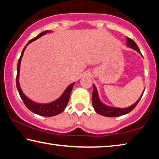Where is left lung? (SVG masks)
Masks as SVG:
<instances>
[{
	"label": "left lung",
	"mask_w": 159,
	"mask_h": 159,
	"mask_svg": "<svg viewBox=\"0 0 159 159\" xmlns=\"http://www.w3.org/2000/svg\"><path fill=\"white\" fill-rule=\"evenodd\" d=\"M127 46L132 48L134 50H136L137 52L141 54L140 50H139V48L137 44L135 43L133 40H132L130 38L127 37ZM141 55H142L141 54ZM144 92L140 96V98L138 99V100L135 103L133 104V105L127 107V108H118V107H113L110 106H107L104 103H102L100 99L99 98L98 90L95 87V85H93V105L94 109H95V111L98 114L107 117H116L120 116L127 114L128 113H130L132 110H133L134 107L137 106V104H138L139 101L140 100L142 95H143Z\"/></svg>",
	"instance_id": "1"
}]
</instances>
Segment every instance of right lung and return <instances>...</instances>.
Returning a JSON list of instances; mask_svg holds the SVG:
<instances>
[{
	"label": "right lung",
	"instance_id": "obj_1",
	"mask_svg": "<svg viewBox=\"0 0 159 159\" xmlns=\"http://www.w3.org/2000/svg\"><path fill=\"white\" fill-rule=\"evenodd\" d=\"M49 32H51V31L48 30V31H45L43 32H42V33L38 35L37 36L30 40V41L28 42V43L26 45V46L23 49L22 52H21L20 59H19V61L17 63V78H16V85H17V88L18 90L19 94H20L21 98L24 102V103H25V106L27 107L31 111L34 113V114L42 116H48V117L54 116L61 114V113L64 111L69 102V97H70V95H71L72 88H73V86L75 83H72L71 84H70L68 87L66 88L65 90H64V92L63 93L62 95H61L57 99H56V100H55L54 102H50V103L40 104L31 100L30 99H29L24 94V93L22 92V90H21L20 88V83H19V76H20V64H21V57H22L24 51L25 50L26 46H27L29 43H31V42L36 41V39H39L40 37H41L42 36H43V35L46 34L47 33H49Z\"/></svg>",
	"mask_w": 159,
	"mask_h": 159
}]
</instances>
